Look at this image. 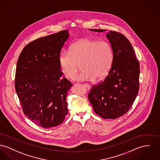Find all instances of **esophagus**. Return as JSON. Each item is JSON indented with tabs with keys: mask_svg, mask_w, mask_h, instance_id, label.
<instances>
[{
	"mask_svg": "<svg viewBox=\"0 0 160 160\" xmlns=\"http://www.w3.org/2000/svg\"><path fill=\"white\" fill-rule=\"evenodd\" d=\"M84 86H85L86 88H88V89H91V85H88V84H84Z\"/></svg>",
	"mask_w": 160,
	"mask_h": 160,
	"instance_id": "34e87169",
	"label": "esophagus"
}]
</instances>
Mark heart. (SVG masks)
Masks as SVG:
<instances>
[{
  "instance_id": "1",
  "label": "heart",
  "mask_w": 160,
  "mask_h": 160,
  "mask_svg": "<svg viewBox=\"0 0 160 160\" xmlns=\"http://www.w3.org/2000/svg\"><path fill=\"white\" fill-rule=\"evenodd\" d=\"M112 60L113 51L108 42L89 38L74 42L69 51H62L58 57L60 70L68 78H74L81 66L83 72L74 78L79 82L103 78L109 72Z\"/></svg>"
}]
</instances>
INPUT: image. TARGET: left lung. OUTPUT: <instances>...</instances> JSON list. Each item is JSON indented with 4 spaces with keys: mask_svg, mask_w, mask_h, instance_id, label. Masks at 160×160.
Returning a JSON list of instances; mask_svg holds the SVG:
<instances>
[{
    "mask_svg": "<svg viewBox=\"0 0 160 160\" xmlns=\"http://www.w3.org/2000/svg\"><path fill=\"white\" fill-rule=\"evenodd\" d=\"M106 37L113 51L112 63L104 80L91 89L88 98L97 114L103 119H114L124 115L134 102L139 91L140 69L133 48L126 37L113 31L108 32Z\"/></svg>",
    "mask_w": 160,
    "mask_h": 160,
    "instance_id": "left-lung-1",
    "label": "left lung"
}]
</instances>
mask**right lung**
Masks as SVG:
<instances>
[{"label":"right lung","instance_id":"obj_1","mask_svg":"<svg viewBox=\"0 0 160 160\" xmlns=\"http://www.w3.org/2000/svg\"><path fill=\"white\" fill-rule=\"evenodd\" d=\"M69 30L30 42L17 62L15 89L25 116L38 126L50 128L63 122L68 114L66 96L72 85L61 78L58 57Z\"/></svg>","mask_w":160,"mask_h":160}]
</instances>
